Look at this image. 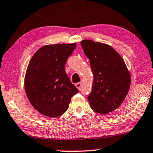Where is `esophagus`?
Instances as JSON below:
<instances>
[{"label": "esophagus", "instance_id": "obj_1", "mask_svg": "<svg viewBox=\"0 0 153 153\" xmlns=\"http://www.w3.org/2000/svg\"><path fill=\"white\" fill-rule=\"evenodd\" d=\"M75 87H76L77 88L79 89V90H80L81 87H82V83H81V82L76 83V84H75Z\"/></svg>", "mask_w": 153, "mask_h": 153}]
</instances>
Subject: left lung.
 <instances>
[{
    "label": "left lung",
    "mask_w": 153,
    "mask_h": 153,
    "mask_svg": "<svg viewBox=\"0 0 153 153\" xmlns=\"http://www.w3.org/2000/svg\"><path fill=\"white\" fill-rule=\"evenodd\" d=\"M80 44L94 75L92 89L87 97L91 109L101 114L115 111L123 102L131 84L123 59L106 44L90 40Z\"/></svg>",
    "instance_id": "8db88e82"
}]
</instances>
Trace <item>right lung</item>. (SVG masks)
<instances>
[{
    "instance_id": "obj_1",
    "label": "right lung",
    "mask_w": 153,
    "mask_h": 153,
    "mask_svg": "<svg viewBox=\"0 0 153 153\" xmlns=\"http://www.w3.org/2000/svg\"><path fill=\"white\" fill-rule=\"evenodd\" d=\"M75 48L76 43L43 46L28 64L24 79L26 94L33 107L45 116L62 115L71 97L78 92L64 68Z\"/></svg>"
}]
</instances>
